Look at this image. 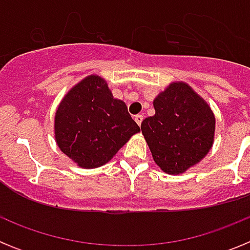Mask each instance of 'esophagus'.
I'll return each instance as SVG.
<instances>
[{"mask_svg": "<svg viewBox=\"0 0 250 250\" xmlns=\"http://www.w3.org/2000/svg\"><path fill=\"white\" fill-rule=\"evenodd\" d=\"M143 119H144V116H143V115H136L135 116V121H136V124H138L139 126H140L141 125V123H143Z\"/></svg>", "mask_w": 250, "mask_h": 250, "instance_id": "34e87169", "label": "esophagus"}]
</instances>
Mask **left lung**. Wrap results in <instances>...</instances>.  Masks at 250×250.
Instances as JSON below:
<instances>
[{
  "label": "left lung",
  "mask_w": 250,
  "mask_h": 250,
  "mask_svg": "<svg viewBox=\"0 0 250 250\" xmlns=\"http://www.w3.org/2000/svg\"><path fill=\"white\" fill-rule=\"evenodd\" d=\"M155 115L141 123L154 161L167 174H182L207 155L215 118L207 101L185 83H173L154 100Z\"/></svg>",
  "instance_id": "1"
}]
</instances>
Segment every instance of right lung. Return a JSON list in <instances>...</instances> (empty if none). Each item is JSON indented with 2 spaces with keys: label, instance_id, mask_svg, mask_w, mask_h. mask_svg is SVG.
<instances>
[{
  "label": "right lung",
  "instance_id": "add662e5",
  "mask_svg": "<svg viewBox=\"0 0 250 250\" xmlns=\"http://www.w3.org/2000/svg\"><path fill=\"white\" fill-rule=\"evenodd\" d=\"M140 131L125 103L114 99L103 77L90 75L75 85L55 115L60 150L85 169L103 167Z\"/></svg>",
  "mask_w": 250,
  "mask_h": 250
}]
</instances>
